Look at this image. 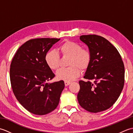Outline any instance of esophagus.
<instances>
[{
  "label": "esophagus",
  "mask_w": 133,
  "mask_h": 133,
  "mask_svg": "<svg viewBox=\"0 0 133 133\" xmlns=\"http://www.w3.org/2000/svg\"><path fill=\"white\" fill-rule=\"evenodd\" d=\"M70 83H71V82H69V81H64V84L66 86L69 85Z\"/></svg>",
  "instance_id": "1"
}]
</instances>
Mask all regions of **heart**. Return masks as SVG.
I'll list each match as a JSON object with an SVG mask.
<instances>
[{
	"label": "heart",
	"instance_id": "obj_1",
	"mask_svg": "<svg viewBox=\"0 0 133 133\" xmlns=\"http://www.w3.org/2000/svg\"><path fill=\"white\" fill-rule=\"evenodd\" d=\"M61 55L63 57H69L68 66L69 67L61 69L56 72V77L59 80L71 81L77 78L81 71L87 69L91 60V54L90 51L82 49L77 42L67 41L59 47ZM45 62L52 70H57L59 67L60 57L55 51H50L45 55Z\"/></svg>",
	"mask_w": 133,
	"mask_h": 133
}]
</instances>
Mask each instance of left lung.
<instances>
[{
    "mask_svg": "<svg viewBox=\"0 0 133 133\" xmlns=\"http://www.w3.org/2000/svg\"><path fill=\"white\" fill-rule=\"evenodd\" d=\"M89 47L91 60L84 78L79 82L77 98L81 106L91 112L104 111L119 98L125 82V67L117 49L97 35L80 36Z\"/></svg>",
    "mask_w": 133,
    "mask_h": 133,
    "instance_id": "left-lung-1",
    "label": "left lung"
}]
</instances>
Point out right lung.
<instances>
[{"label":"right lung","instance_id":"right-lung-1","mask_svg":"<svg viewBox=\"0 0 133 133\" xmlns=\"http://www.w3.org/2000/svg\"><path fill=\"white\" fill-rule=\"evenodd\" d=\"M60 39H31L20 47L11 62L10 75L17 100L29 112L45 115L58 106L64 89L63 81L51 83L55 77L45 62V55Z\"/></svg>","mask_w":133,"mask_h":133}]
</instances>
